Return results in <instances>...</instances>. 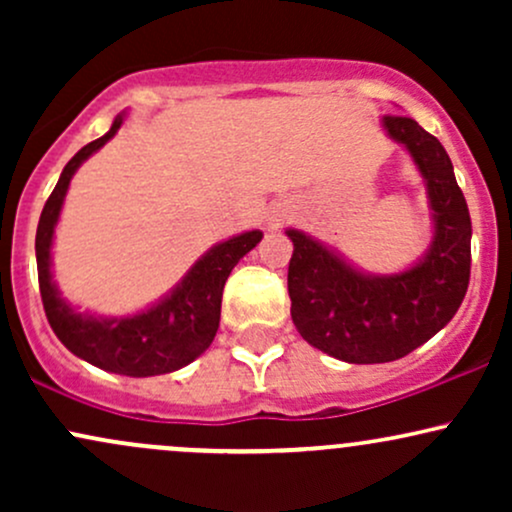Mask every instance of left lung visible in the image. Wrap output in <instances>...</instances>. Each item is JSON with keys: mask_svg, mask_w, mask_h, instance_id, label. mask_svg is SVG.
I'll return each mask as SVG.
<instances>
[{"mask_svg": "<svg viewBox=\"0 0 512 512\" xmlns=\"http://www.w3.org/2000/svg\"><path fill=\"white\" fill-rule=\"evenodd\" d=\"M424 178L433 236L424 255L395 274H373L339 250L286 228L291 317L301 337L346 363H387L411 354L452 320L469 284L472 219L443 144L411 117L380 122Z\"/></svg>", "mask_w": 512, "mask_h": 512, "instance_id": "8db88e82", "label": "left lung"}]
</instances>
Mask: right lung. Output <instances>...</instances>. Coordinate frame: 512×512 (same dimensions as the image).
I'll use <instances>...</instances> for the list:
<instances>
[{
	"label": "right lung",
	"mask_w": 512,
	"mask_h": 512,
	"mask_svg": "<svg viewBox=\"0 0 512 512\" xmlns=\"http://www.w3.org/2000/svg\"><path fill=\"white\" fill-rule=\"evenodd\" d=\"M125 117L127 113L117 115L113 127L101 139L76 151V156L64 166L40 214L38 233H35V260H38L43 308L57 339L91 366L129 378H151V375L185 368L209 349L219 330L223 284L240 257L248 255L260 243L262 231L255 228L211 245L166 296L139 313L120 317H105L88 310L81 313L55 284L52 240L74 173L86 158H91L115 137Z\"/></svg>",
	"instance_id": "obj_1"
}]
</instances>
